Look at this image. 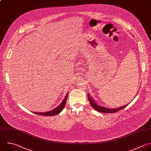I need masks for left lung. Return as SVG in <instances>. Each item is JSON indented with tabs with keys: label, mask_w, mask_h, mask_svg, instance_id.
I'll list each match as a JSON object with an SVG mask.
<instances>
[{
	"label": "left lung",
	"mask_w": 151,
	"mask_h": 151,
	"mask_svg": "<svg viewBox=\"0 0 151 151\" xmlns=\"http://www.w3.org/2000/svg\"><path fill=\"white\" fill-rule=\"evenodd\" d=\"M88 98L89 101V103L91 105V106L93 108L94 110H95L99 112H103V113H114L116 112H117L119 111H120V110L123 109L124 107H126L128 104H126L125 106H123L122 107H120L116 109H109V108H106L103 106H99L98 104H97L95 101H94V99L90 96V95H89V93L88 94Z\"/></svg>",
	"instance_id": "1"
}]
</instances>
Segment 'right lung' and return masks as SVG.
Listing matches in <instances>:
<instances>
[{
	"mask_svg": "<svg viewBox=\"0 0 151 151\" xmlns=\"http://www.w3.org/2000/svg\"><path fill=\"white\" fill-rule=\"evenodd\" d=\"M68 93H67L66 95L65 96V98H64V99L63 100V101L61 103V104L57 107L56 109L49 111H47V112H44V113H40V112H33L34 113L38 114V115H41V116H55L59 113H60L64 109L65 106L66 104V101H67V98H68Z\"/></svg>",
	"mask_w": 151,
	"mask_h": 151,
	"instance_id": "right-lung-1",
	"label": "right lung"
}]
</instances>
